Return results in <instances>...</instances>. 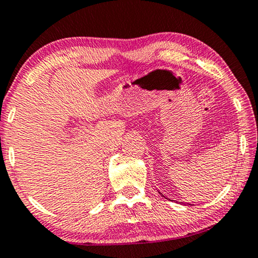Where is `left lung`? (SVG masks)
I'll return each mask as SVG.
<instances>
[{"label":"left lung","instance_id":"obj_1","mask_svg":"<svg viewBox=\"0 0 258 258\" xmlns=\"http://www.w3.org/2000/svg\"><path fill=\"white\" fill-rule=\"evenodd\" d=\"M188 205H189V204H188Z\"/></svg>","mask_w":258,"mask_h":258}]
</instances>
